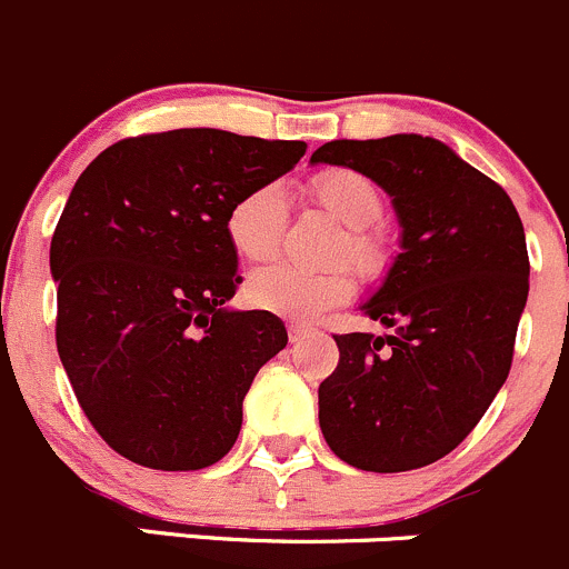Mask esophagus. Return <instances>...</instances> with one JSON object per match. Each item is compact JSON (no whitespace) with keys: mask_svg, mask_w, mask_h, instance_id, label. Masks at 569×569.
<instances>
[{"mask_svg":"<svg viewBox=\"0 0 569 569\" xmlns=\"http://www.w3.org/2000/svg\"><path fill=\"white\" fill-rule=\"evenodd\" d=\"M313 333V328L311 325H306V322H289V339L295 341H302V339H308V336Z\"/></svg>","mask_w":569,"mask_h":569,"instance_id":"esophagus-1","label":"esophagus"}]
</instances>
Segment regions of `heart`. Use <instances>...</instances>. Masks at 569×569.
I'll use <instances>...</instances> for the list:
<instances>
[{
  "instance_id": "1",
  "label": "heart",
  "mask_w": 569,
  "mask_h": 569,
  "mask_svg": "<svg viewBox=\"0 0 569 569\" xmlns=\"http://www.w3.org/2000/svg\"><path fill=\"white\" fill-rule=\"evenodd\" d=\"M306 197L347 228L333 261H350L363 278H375L386 263L383 236L372 230V224L383 217V194L378 183L356 169H322L306 183ZM286 222L289 211L283 189L278 183H261L233 202L228 213V239L236 256L244 261H269L280 250ZM247 295L258 308L308 319L350 300L352 274L347 269L311 272L291 263H272L250 274Z\"/></svg>"
}]
</instances>
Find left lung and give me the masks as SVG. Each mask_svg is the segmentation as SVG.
Wrapping results in <instances>:
<instances>
[{
    "label": "left lung",
    "mask_w": 569,
    "mask_h": 569,
    "mask_svg": "<svg viewBox=\"0 0 569 569\" xmlns=\"http://www.w3.org/2000/svg\"><path fill=\"white\" fill-rule=\"evenodd\" d=\"M313 163L389 191L402 252L361 306L386 336H333L319 428L347 465L406 472L459 448L506 383L528 300L526 230L511 197L428 136L328 141Z\"/></svg>",
    "instance_id": "8db88e82"
}]
</instances>
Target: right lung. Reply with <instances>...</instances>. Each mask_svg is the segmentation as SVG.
<instances>
[{
	"instance_id": "1",
	"label": "right lung",
	"mask_w": 569,
	"mask_h": 569,
	"mask_svg": "<svg viewBox=\"0 0 569 569\" xmlns=\"http://www.w3.org/2000/svg\"><path fill=\"white\" fill-rule=\"evenodd\" d=\"M302 156V141L183 127L121 138L71 189L49 247L54 341L124 459L183 472L233 448L244 395L289 336L274 313L224 308L241 283L228 213Z\"/></svg>"
}]
</instances>
